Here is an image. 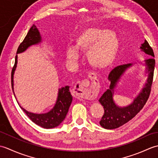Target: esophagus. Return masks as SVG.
I'll use <instances>...</instances> for the list:
<instances>
[{
	"instance_id": "obj_1",
	"label": "esophagus",
	"mask_w": 158,
	"mask_h": 158,
	"mask_svg": "<svg viewBox=\"0 0 158 158\" xmlns=\"http://www.w3.org/2000/svg\"><path fill=\"white\" fill-rule=\"evenodd\" d=\"M92 83L88 79L82 80L77 83L75 86V92L79 98L87 100H93L96 98L100 90L98 79L94 73L89 75Z\"/></svg>"
}]
</instances>
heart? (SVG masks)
Returning a JSON list of instances; mask_svg holds the SVG:
<instances>
[{
  "mask_svg": "<svg viewBox=\"0 0 158 158\" xmlns=\"http://www.w3.org/2000/svg\"><path fill=\"white\" fill-rule=\"evenodd\" d=\"M119 49V41L115 32L106 29L92 27L85 29L77 36L75 45L66 49V58L71 62L79 58V50L87 52V59L94 68L103 69L114 62Z\"/></svg>",
  "mask_w": 158,
  "mask_h": 158,
  "instance_id": "1",
  "label": "heart"
}]
</instances>
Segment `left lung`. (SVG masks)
Segmentation results:
<instances>
[{
    "label": "left lung",
    "instance_id": "8db88e82",
    "mask_svg": "<svg viewBox=\"0 0 158 158\" xmlns=\"http://www.w3.org/2000/svg\"><path fill=\"white\" fill-rule=\"evenodd\" d=\"M141 51L145 52L146 54L154 57L153 49L151 48L149 44L145 40L140 47ZM155 59L149 58L145 60L147 73H148V78L145 83V88H143L139 94L135 98L132 103L127 106L121 107L117 106L113 100L114 88L116 86L123 73L132 66V64H127L115 67L109 73L108 79L110 84L109 89L103 94L99 99V102L102 105L105 113L100 121V124L105 129H115L122 126L130 119H132L145 105L148 100L153 78V71L155 69Z\"/></svg>",
    "mask_w": 158,
    "mask_h": 158
}]
</instances>
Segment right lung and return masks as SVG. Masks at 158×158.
<instances>
[{
    "label": "right lung",
    "instance_id": "add662e5",
    "mask_svg": "<svg viewBox=\"0 0 158 158\" xmlns=\"http://www.w3.org/2000/svg\"><path fill=\"white\" fill-rule=\"evenodd\" d=\"M41 42V36L39 32V30L35 24H33L32 27L30 28L28 32L27 33V35L26 36L23 41L19 45L18 50H17V53L23 52L30 46L39 44ZM17 63H18V55L15 56V64L11 71V87L14 95L13 75H14L15 70L16 69ZM72 101L73 96L70 94V92L69 91V86H65L64 88L59 89L58 96L56 105L48 113L42 114L33 113L27 111V110L22 108L21 106H19L23 110V112L26 114V115L36 125L41 126L43 128L49 129L58 126L63 122V120L65 119L67 113L69 111V109L70 105H71Z\"/></svg>",
    "mask_w": 158,
    "mask_h": 158
}]
</instances>
